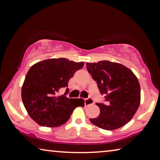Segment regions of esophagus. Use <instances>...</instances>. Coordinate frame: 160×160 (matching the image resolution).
<instances>
[{"instance_id": "1", "label": "esophagus", "mask_w": 160, "mask_h": 160, "mask_svg": "<svg viewBox=\"0 0 160 160\" xmlns=\"http://www.w3.org/2000/svg\"><path fill=\"white\" fill-rule=\"evenodd\" d=\"M94 104V100L91 97H89V98L85 99V106H90Z\"/></svg>"}]
</instances>
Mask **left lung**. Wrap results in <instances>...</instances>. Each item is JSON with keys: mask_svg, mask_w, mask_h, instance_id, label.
<instances>
[{"mask_svg": "<svg viewBox=\"0 0 160 160\" xmlns=\"http://www.w3.org/2000/svg\"><path fill=\"white\" fill-rule=\"evenodd\" d=\"M86 65L106 101V104L96 103L100 113L97 118H90V121L108 131L126 125L140 105V87L138 78L131 70L118 63L102 61Z\"/></svg>", "mask_w": 160, "mask_h": 160, "instance_id": "obj_1", "label": "left lung"}]
</instances>
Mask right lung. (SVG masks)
I'll return each instance as SVG.
<instances>
[{"instance_id":"1","label":"right lung","mask_w":160,"mask_h":160,"mask_svg":"<svg viewBox=\"0 0 160 160\" xmlns=\"http://www.w3.org/2000/svg\"><path fill=\"white\" fill-rule=\"evenodd\" d=\"M83 62L64 58H51L38 62L26 75L22 88V99L29 116L39 125L58 127L70 118L77 107H84L82 99L68 98V83ZM66 88L63 96L58 92Z\"/></svg>"}]
</instances>
